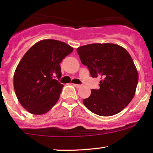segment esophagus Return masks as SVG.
<instances>
[{
  "label": "esophagus",
  "mask_w": 153,
  "mask_h": 153,
  "mask_svg": "<svg viewBox=\"0 0 153 153\" xmlns=\"http://www.w3.org/2000/svg\"><path fill=\"white\" fill-rule=\"evenodd\" d=\"M74 87H76V88H79L82 87V85H79V84H74Z\"/></svg>",
  "instance_id": "obj_1"
}]
</instances>
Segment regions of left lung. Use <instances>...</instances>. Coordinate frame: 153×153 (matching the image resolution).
I'll return each mask as SVG.
<instances>
[{"label":"left lung","instance_id":"obj_1","mask_svg":"<svg viewBox=\"0 0 153 153\" xmlns=\"http://www.w3.org/2000/svg\"><path fill=\"white\" fill-rule=\"evenodd\" d=\"M92 77L101 76L100 88L83 100L89 111L102 116L119 113L133 100L138 74L130 53L113 43H93L76 49Z\"/></svg>","mask_w":153,"mask_h":153}]
</instances>
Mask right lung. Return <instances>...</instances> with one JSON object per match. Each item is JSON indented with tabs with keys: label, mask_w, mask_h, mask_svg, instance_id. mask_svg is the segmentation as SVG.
<instances>
[{
	"label": "right lung",
	"mask_w": 153,
	"mask_h": 153,
	"mask_svg": "<svg viewBox=\"0 0 153 153\" xmlns=\"http://www.w3.org/2000/svg\"><path fill=\"white\" fill-rule=\"evenodd\" d=\"M73 51L65 42L43 40L29 48L15 70L14 88L22 106L29 113L41 115L53 108L64 85L59 63Z\"/></svg>",
	"instance_id": "1"
}]
</instances>
